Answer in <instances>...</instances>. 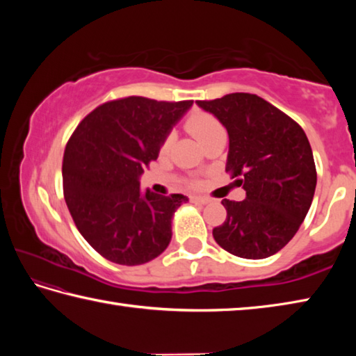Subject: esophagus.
<instances>
[{
    "instance_id": "esophagus-1",
    "label": "esophagus",
    "mask_w": 356,
    "mask_h": 356,
    "mask_svg": "<svg viewBox=\"0 0 356 356\" xmlns=\"http://www.w3.org/2000/svg\"><path fill=\"white\" fill-rule=\"evenodd\" d=\"M191 201L196 202V204H207V202H210V200H209V197H206V196H193Z\"/></svg>"
}]
</instances>
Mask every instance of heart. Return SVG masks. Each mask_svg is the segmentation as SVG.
Listing matches in <instances>:
<instances>
[{
    "instance_id": "heart-1",
    "label": "heart",
    "mask_w": 356,
    "mask_h": 356,
    "mask_svg": "<svg viewBox=\"0 0 356 356\" xmlns=\"http://www.w3.org/2000/svg\"><path fill=\"white\" fill-rule=\"evenodd\" d=\"M185 129L188 130L193 136L197 138L202 144H206L210 138L220 134V131H225L222 130V125L220 124V120L216 119L213 114L202 110H195L188 114V118L185 119ZM172 140L174 136L171 134H168L163 140H161L160 154H166L168 150H170Z\"/></svg>"
}]
</instances>
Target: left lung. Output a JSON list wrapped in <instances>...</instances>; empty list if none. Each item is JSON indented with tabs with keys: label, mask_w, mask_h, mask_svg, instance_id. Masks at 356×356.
I'll return each mask as SVG.
<instances>
[{
	"label": "left lung",
	"mask_w": 356,
	"mask_h": 356,
	"mask_svg": "<svg viewBox=\"0 0 356 356\" xmlns=\"http://www.w3.org/2000/svg\"><path fill=\"white\" fill-rule=\"evenodd\" d=\"M229 135L226 172L246 200H222L227 216L213 227L222 250L243 259L273 256L291 242L314 197L317 171L303 129L256 94L197 100Z\"/></svg>",
	"instance_id": "obj_1"
}]
</instances>
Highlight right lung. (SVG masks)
I'll list each match as a JSON object with an SVG mask.
<instances>
[{"label":"right lung","instance_id":"right-lung-1","mask_svg":"<svg viewBox=\"0 0 356 356\" xmlns=\"http://www.w3.org/2000/svg\"><path fill=\"white\" fill-rule=\"evenodd\" d=\"M193 100L124 97L84 118L65 144L64 200L78 231L108 261L141 265L171 242V218L184 195H141L140 176Z\"/></svg>","mask_w":356,"mask_h":356}]
</instances>
